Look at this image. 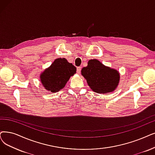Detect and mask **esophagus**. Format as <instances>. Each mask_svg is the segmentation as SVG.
Segmentation results:
<instances>
[{"mask_svg": "<svg viewBox=\"0 0 155 155\" xmlns=\"http://www.w3.org/2000/svg\"><path fill=\"white\" fill-rule=\"evenodd\" d=\"M81 67H77V73L78 74H80V72H81Z\"/></svg>", "mask_w": 155, "mask_h": 155, "instance_id": "1", "label": "esophagus"}]
</instances>
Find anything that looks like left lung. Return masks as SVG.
<instances>
[{
  "mask_svg": "<svg viewBox=\"0 0 155 155\" xmlns=\"http://www.w3.org/2000/svg\"><path fill=\"white\" fill-rule=\"evenodd\" d=\"M81 74L91 89L98 94L114 91L120 80V74L116 70L104 66L96 59L88 61L87 67L82 69Z\"/></svg>",
  "mask_w": 155,
  "mask_h": 155,
  "instance_id": "left-lung-1",
  "label": "left lung"
}]
</instances>
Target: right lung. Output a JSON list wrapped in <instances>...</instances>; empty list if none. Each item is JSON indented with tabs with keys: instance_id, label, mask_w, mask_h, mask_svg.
I'll list each match as a JSON object with an SVG mask.
<instances>
[{
	"instance_id": "obj_1",
	"label": "right lung",
	"mask_w": 155,
	"mask_h": 155,
	"mask_svg": "<svg viewBox=\"0 0 155 155\" xmlns=\"http://www.w3.org/2000/svg\"><path fill=\"white\" fill-rule=\"evenodd\" d=\"M76 72V68L65 58H57L41 76V83L51 92L63 89L71 76Z\"/></svg>"
}]
</instances>
